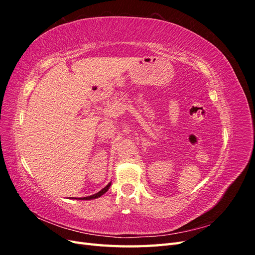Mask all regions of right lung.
Masks as SVG:
<instances>
[{
	"mask_svg": "<svg viewBox=\"0 0 255 255\" xmlns=\"http://www.w3.org/2000/svg\"><path fill=\"white\" fill-rule=\"evenodd\" d=\"M111 185H112V182H110L109 184L106 185V186H105L104 188H102V189L100 190L99 192H97V194L92 195V196H88V197H83V198H72V199H78V200H92V199H97V198H100V197H101L102 195H104L107 190L110 189Z\"/></svg>",
	"mask_w": 255,
	"mask_h": 255,
	"instance_id": "right-lung-1",
	"label": "right lung"
}]
</instances>
